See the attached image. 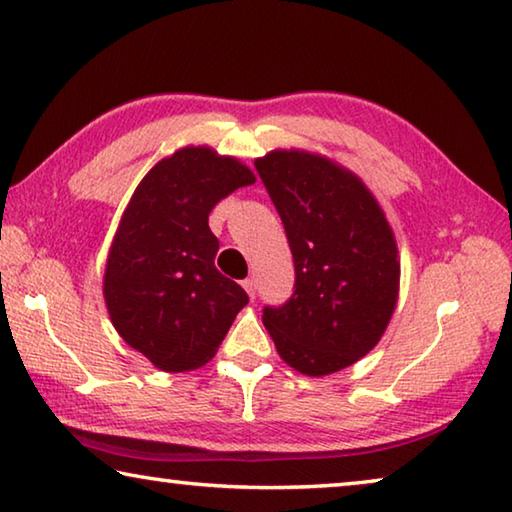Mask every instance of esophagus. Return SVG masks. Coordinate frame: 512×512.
Here are the masks:
<instances>
[{
    "instance_id": "obj_1",
    "label": "esophagus",
    "mask_w": 512,
    "mask_h": 512,
    "mask_svg": "<svg viewBox=\"0 0 512 512\" xmlns=\"http://www.w3.org/2000/svg\"><path fill=\"white\" fill-rule=\"evenodd\" d=\"M242 288H245V292L249 294L251 301L256 299V283H254V279H245V281H242Z\"/></svg>"
}]
</instances>
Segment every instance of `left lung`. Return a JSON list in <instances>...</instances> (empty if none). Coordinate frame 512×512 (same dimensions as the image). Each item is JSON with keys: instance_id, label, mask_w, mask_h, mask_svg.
Masks as SVG:
<instances>
[{"instance_id": "left-lung-1", "label": "left lung", "mask_w": 512, "mask_h": 512, "mask_svg": "<svg viewBox=\"0 0 512 512\" xmlns=\"http://www.w3.org/2000/svg\"><path fill=\"white\" fill-rule=\"evenodd\" d=\"M254 166L279 211L294 258V294L263 310L281 360L321 378L380 342L400 290L387 215L351 170L308 150H272Z\"/></svg>"}]
</instances>
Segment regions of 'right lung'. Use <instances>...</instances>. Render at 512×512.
<instances>
[{
  "label": "right lung",
  "mask_w": 512,
  "mask_h": 512,
  "mask_svg": "<svg viewBox=\"0 0 512 512\" xmlns=\"http://www.w3.org/2000/svg\"><path fill=\"white\" fill-rule=\"evenodd\" d=\"M254 182L236 157L186 146L134 188L107 254L103 297L116 333L157 369H200L247 306V292L215 270L220 242L209 213Z\"/></svg>",
  "instance_id": "1"
}]
</instances>
